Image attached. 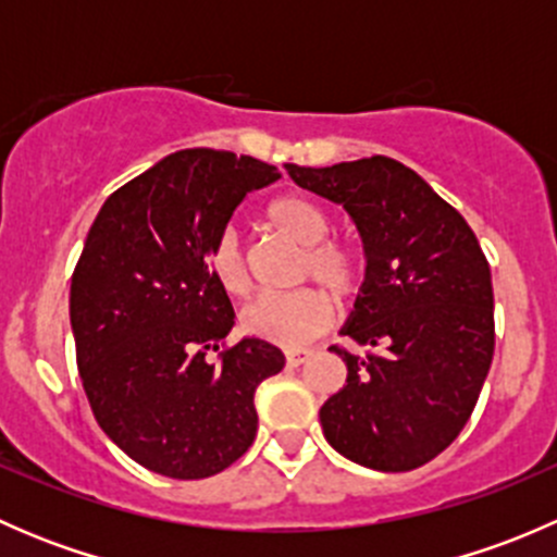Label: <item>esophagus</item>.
<instances>
[{"label": "esophagus", "instance_id": "34e87169", "mask_svg": "<svg viewBox=\"0 0 557 557\" xmlns=\"http://www.w3.org/2000/svg\"><path fill=\"white\" fill-rule=\"evenodd\" d=\"M310 356H312L310 350H290V352H285V363H288L290 369H296V367H301V363L310 361Z\"/></svg>", "mask_w": 557, "mask_h": 557}]
</instances>
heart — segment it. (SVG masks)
Wrapping results in <instances>:
<instances>
[{
    "mask_svg": "<svg viewBox=\"0 0 557 557\" xmlns=\"http://www.w3.org/2000/svg\"><path fill=\"white\" fill-rule=\"evenodd\" d=\"M267 223L285 239L305 247L299 280H312L336 301H352L367 280L361 250L342 239H331L334 218L320 201L305 194H285L267 207ZM207 272L228 296L250 290V272L237 234L223 232L207 250ZM331 323V301L320 290L299 288L285 296H263L243 312V331L252 339L277 347L307 345Z\"/></svg>",
    "mask_w": 557,
    "mask_h": 557,
    "instance_id": "b5f03b06",
    "label": "heart"
}]
</instances>
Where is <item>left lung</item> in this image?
<instances>
[{
    "instance_id": "1",
    "label": "left lung",
    "mask_w": 557,
    "mask_h": 557,
    "mask_svg": "<svg viewBox=\"0 0 557 557\" xmlns=\"http://www.w3.org/2000/svg\"><path fill=\"white\" fill-rule=\"evenodd\" d=\"M285 170L345 207L367 250V280L342 329L363 352L331 347L347 363V385L320 407L325 440L369 469H418L463 431L491 369L485 252L463 215L396 159Z\"/></svg>"
}]
</instances>
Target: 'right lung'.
Instances as JSON below:
<instances>
[{"label": "right lung", "mask_w": 557, "mask_h": 557, "mask_svg": "<svg viewBox=\"0 0 557 557\" xmlns=\"http://www.w3.org/2000/svg\"><path fill=\"white\" fill-rule=\"evenodd\" d=\"M274 180L250 156L180 150L104 201L77 258L70 320L88 404L156 474L205 480L256 440L252 396L285 356L261 339L226 345L234 310L205 256L245 196Z\"/></svg>", "instance_id": "1"}]
</instances>
